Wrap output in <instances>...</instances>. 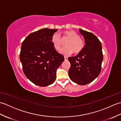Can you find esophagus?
Returning a JSON list of instances; mask_svg holds the SVG:
<instances>
[{
	"label": "esophagus",
	"mask_w": 121,
	"mask_h": 121,
	"mask_svg": "<svg viewBox=\"0 0 121 121\" xmlns=\"http://www.w3.org/2000/svg\"><path fill=\"white\" fill-rule=\"evenodd\" d=\"M68 59V58L67 57V56H65V61H67Z\"/></svg>",
	"instance_id": "1"
}]
</instances>
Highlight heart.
Returning <instances> with one entry per match:
<instances>
[{"label": "heart", "mask_w": 121, "mask_h": 121, "mask_svg": "<svg viewBox=\"0 0 121 121\" xmlns=\"http://www.w3.org/2000/svg\"><path fill=\"white\" fill-rule=\"evenodd\" d=\"M63 38H68L69 40L65 43L66 47L61 50V53L64 55H70L73 52L75 54L81 52L85 47L84 41L79 37V35L73 30H66L63 32ZM51 42L53 48L59 51L62 47V40L60 36L55 33L51 38Z\"/></svg>", "instance_id": "b5f03b06"}]
</instances>
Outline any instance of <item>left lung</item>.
<instances>
[{"instance_id": "obj_1", "label": "left lung", "mask_w": 121, "mask_h": 121, "mask_svg": "<svg viewBox=\"0 0 121 121\" xmlns=\"http://www.w3.org/2000/svg\"><path fill=\"white\" fill-rule=\"evenodd\" d=\"M85 45L83 51L75 56L69 57L71 63L69 75L74 83L85 85L97 78L101 70L103 53L101 43L92 33L79 29Z\"/></svg>"}]
</instances>
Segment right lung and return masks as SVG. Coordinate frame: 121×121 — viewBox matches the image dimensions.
Returning <instances> with one entry per match:
<instances>
[{"mask_svg": "<svg viewBox=\"0 0 121 121\" xmlns=\"http://www.w3.org/2000/svg\"><path fill=\"white\" fill-rule=\"evenodd\" d=\"M58 30L47 28L30 33L22 43L20 59L26 78L38 86L52 84L56 78V71L65 60L51 42Z\"/></svg>", "mask_w": 121, "mask_h": 121, "instance_id": "1", "label": "right lung"}]
</instances>
